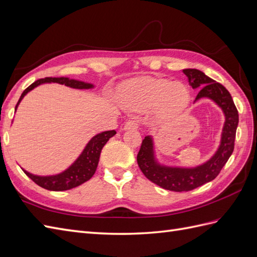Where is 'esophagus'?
<instances>
[{"instance_id":"1","label":"esophagus","mask_w":257,"mask_h":257,"mask_svg":"<svg viewBox=\"0 0 257 257\" xmlns=\"http://www.w3.org/2000/svg\"><path fill=\"white\" fill-rule=\"evenodd\" d=\"M138 127H139V121H138V120H128L126 123H124L123 129L124 130L137 129Z\"/></svg>"}]
</instances>
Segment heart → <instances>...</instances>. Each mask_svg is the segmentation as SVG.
Wrapping results in <instances>:
<instances>
[{
	"label": "heart",
	"mask_w": 257,
	"mask_h": 257,
	"mask_svg": "<svg viewBox=\"0 0 257 257\" xmlns=\"http://www.w3.org/2000/svg\"><path fill=\"white\" fill-rule=\"evenodd\" d=\"M118 98L127 108L148 110L157 107L161 113L175 116L190 102V92L185 84L153 77L135 78L123 82Z\"/></svg>",
	"instance_id": "obj_1"
}]
</instances>
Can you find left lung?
<instances>
[{
    "label": "left lung",
    "mask_w": 257,
    "mask_h": 257,
    "mask_svg": "<svg viewBox=\"0 0 257 257\" xmlns=\"http://www.w3.org/2000/svg\"><path fill=\"white\" fill-rule=\"evenodd\" d=\"M189 84L200 89L194 103L201 98H209L220 107L225 115L218 149L209 160L194 167L169 166L159 162L155 154L154 139L146 136L137 156L138 165L149 180L163 189L175 192L190 191L204 183L214 180L231 156L234 149L235 131L239 123V114L229 91L203 71L194 68L183 69Z\"/></svg>",
    "instance_id": "8db88e82"
}]
</instances>
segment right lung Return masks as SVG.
I'll list each match as a JSON object with an SVG mask.
<instances>
[{"label":"right lung","mask_w":257,"mask_h":257,"mask_svg":"<svg viewBox=\"0 0 257 257\" xmlns=\"http://www.w3.org/2000/svg\"><path fill=\"white\" fill-rule=\"evenodd\" d=\"M52 82L64 84L66 87L79 90H88L94 88L93 83L77 80V79H70L68 77H48L44 79H39V80L30 84L29 87L23 92L16 104L15 111L17 110L18 105L21 104L22 100L28 92L39 87V85ZM115 135V130H109L92 137L89 142L85 144L82 152L77 157L76 161L72 163L68 168H66L60 174L50 176H39L27 172V170L24 168L22 169L32 181H35L37 183L38 186L50 190V191H65V190L76 188L92 178V176L94 175L97 168L103 147L106 144V142L110 138L114 137Z\"/></svg>","instance_id":"obj_1"}]
</instances>
